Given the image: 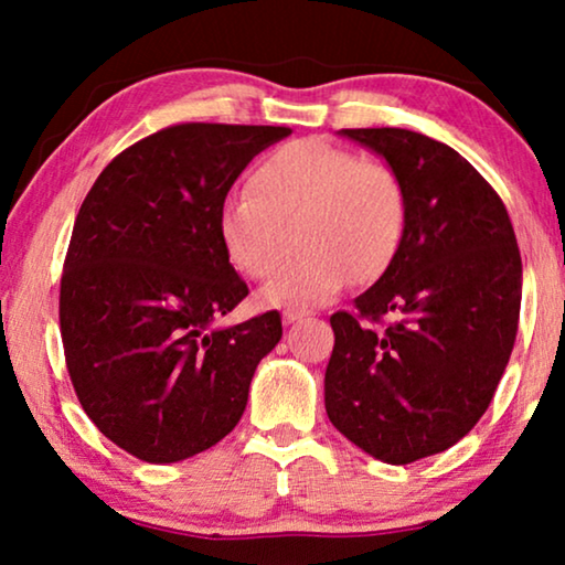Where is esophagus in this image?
Segmentation results:
<instances>
[{
  "label": "esophagus",
  "instance_id": "esophagus-1",
  "mask_svg": "<svg viewBox=\"0 0 565 565\" xmlns=\"http://www.w3.org/2000/svg\"><path fill=\"white\" fill-rule=\"evenodd\" d=\"M306 316H308L306 311H292V308H290V311H285V313H282V323H285V327H290V323L303 321Z\"/></svg>",
  "mask_w": 565,
  "mask_h": 565
}]
</instances>
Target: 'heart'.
I'll use <instances>...</instances> for the list:
<instances>
[{
  "label": "heart",
  "instance_id": "b5f03b06",
  "mask_svg": "<svg viewBox=\"0 0 565 565\" xmlns=\"http://www.w3.org/2000/svg\"><path fill=\"white\" fill-rule=\"evenodd\" d=\"M406 198L381 161L321 138L290 141L259 161L249 195L223 205L218 231L236 269L254 280L280 273L292 234L303 252L259 292L262 306L327 303L350 282H373L396 257Z\"/></svg>",
  "mask_w": 565,
  "mask_h": 565
}]
</instances>
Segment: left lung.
<instances>
[{
    "instance_id": "obj_1",
    "label": "left lung",
    "mask_w": 565,
    "mask_h": 565,
    "mask_svg": "<svg viewBox=\"0 0 565 565\" xmlns=\"http://www.w3.org/2000/svg\"><path fill=\"white\" fill-rule=\"evenodd\" d=\"M396 172L404 238L354 311L331 316L323 377L329 422L391 466L460 443L489 408L512 354L522 259L501 198L435 138L406 128H344ZM391 315L388 328L372 323Z\"/></svg>"
}]
</instances>
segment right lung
Masks as SVG:
<instances>
[{"label":"right lung","mask_w":565,"mask_h":565,"mask_svg":"<svg viewBox=\"0 0 565 565\" xmlns=\"http://www.w3.org/2000/svg\"><path fill=\"white\" fill-rule=\"evenodd\" d=\"M292 130L182 122L118 153L76 215L61 277V339L79 404L138 460L180 462L242 419L280 313L215 327L249 288L218 218L246 164Z\"/></svg>","instance_id":"right-lung-1"}]
</instances>
